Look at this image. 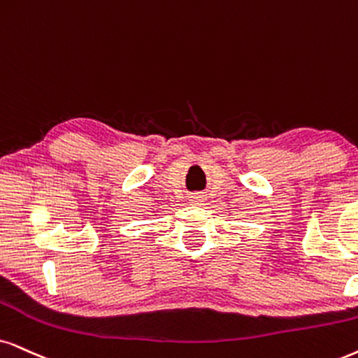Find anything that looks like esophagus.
Returning <instances> with one entry per match:
<instances>
[{
	"label": "esophagus",
	"mask_w": 358,
	"mask_h": 358,
	"mask_svg": "<svg viewBox=\"0 0 358 358\" xmlns=\"http://www.w3.org/2000/svg\"><path fill=\"white\" fill-rule=\"evenodd\" d=\"M203 201H205V196H203L201 193H193L192 196H189V203H193L194 206H201Z\"/></svg>",
	"instance_id": "obj_1"
}]
</instances>
